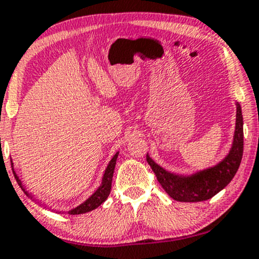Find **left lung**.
Here are the masks:
<instances>
[{
  "mask_svg": "<svg viewBox=\"0 0 259 259\" xmlns=\"http://www.w3.org/2000/svg\"><path fill=\"white\" fill-rule=\"evenodd\" d=\"M243 153V118L236 101V122L229 153L213 166L190 174L171 172L156 164L147 153V161L165 192L177 202H203L224 190L239 170Z\"/></svg>",
  "mask_w": 259,
  "mask_h": 259,
  "instance_id": "left-lung-1",
  "label": "left lung"
}]
</instances>
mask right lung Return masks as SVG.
I'll use <instances>...</instances> for the list:
<instances>
[{
    "label": "right lung",
    "instance_id": "1",
    "mask_svg": "<svg viewBox=\"0 0 259 259\" xmlns=\"http://www.w3.org/2000/svg\"><path fill=\"white\" fill-rule=\"evenodd\" d=\"M117 156H118V152H116L114 154V156L111 158V160L109 161V164H107V166L105 168V171H104L103 174V179H101V184L97 190L94 191V193L92 194L91 197H88L85 200H84L83 203H80L79 205H77V207L72 208L71 210H68V214H71V215H77V214H84V213H88V211H92L94 210V209H97L99 205L103 204L104 202H105L107 197H109L110 194V191H111V182H112V176H114V171H115V165H116V160H117ZM11 165H12V170H13V175L16 177L17 182H18L19 187L22 188V191L24 192L27 196L29 197L30 199H33L34 202H36L37 204L41 205V203L39 202V200H36L35 198L33 197V194H30L28 192L27 190H25V187L23 186V182L20 181V179L17 175L16 170H14V165H13V161L11 160ZM46 208V207H45ZM59 213H66V211H59Z\"/></svg>",
    "mask_w": 259,
    "mask_h": 259
}]
</instances>
